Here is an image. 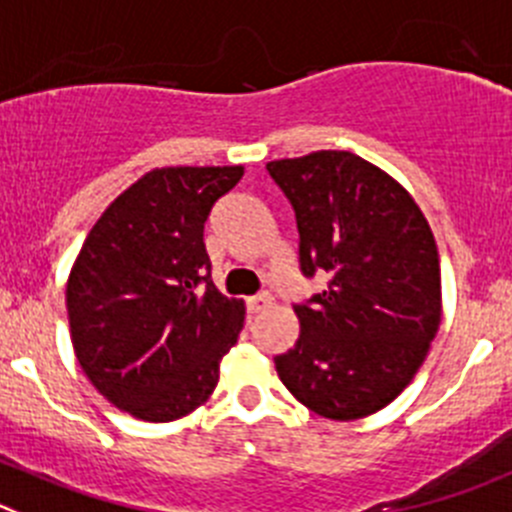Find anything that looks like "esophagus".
Returning a JSON list of instances; mask_svg holds the SVG:
<instances>
[{
  "instance_id": "34e87169",
  "label": "esophagus",
  "mask_w": 512,
  "mask_h": 512,
  "mask_svg": "<svg viewBox=\"0 0 512 512\" xmlns=\"http://www.w3.org/2000/svg\"><path fill=\"white\" fill-rule=\"evenodd\" d=\"M270 303H272V295L270 293L252 295V298H247V310H250V313H260V310L270 308Z\"/></svg>"
}]
</instances>
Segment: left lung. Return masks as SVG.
Here are the masks:
<instances>
[{
	"mask_svg": "<svg viewBox=\"0 0 512 512\" xmlns=\"http://www.w3.org/2000/svg\"><path fill=\"white\" fill-rule=\"evenodd\" d=\"M298 224L305 278L328 288L295 305L300 336L275 356L290 394L336 422L384 409L427 358L442 318L434 234L409 191L348 151L267 164Z\"/></svg>",
	"mask_w": 512,
	"mask_h": 512,
	"instance_id": "1",
	"label": "left lung"
}]
</instances>
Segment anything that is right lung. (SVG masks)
Listing matches in <instances>:
<instances>
[{"label": "right lung", "instance_id": "add662e5", "mask_svg": "<svg viewBox=\"0 0 512 512\" xmlns=\"http://www.w3.org/2000/svg\"><path fill=\"white\" fill-rule=\"evenodd\" d=\"M242 166L148 171L100 214L70 270L68 318L90 384L143 422L209 399L245 303L214 288L204 222Z\"/></svg>", "mask_w": 512, "mask_h": 512}]
</instances>
